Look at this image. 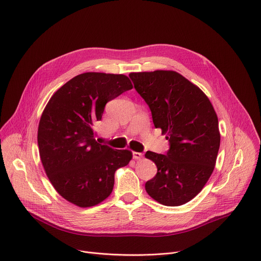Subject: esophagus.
I'll return each instance as SVG.
<instances>
[{"label": "esophagus", "instance_id": "obj_1", "mask_svg": "<svg viewBox=\"0 0 261 261\" xmlns=\"http://www.w3.org/2000/svg\"><path fill=\"white\" fill-rule=\"evenodd\" d=\"M133 156H134L135 160H141L143 158V153H141V152H134Z\"/></svg>", "mask_w": 261, "mask_h": 261}]
</instances>
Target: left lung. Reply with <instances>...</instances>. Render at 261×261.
Listing matches in <instances>:
<instances>
[{
    "instance_id": "left-lung-1",
    "label": "left lung",
    "mask_w": 261,
    "mask_h": 261,
    "mask_svg": "<svg viewBox=\"0 0 261 261\" xmlns=\"http://www.w3.org/2000/svg\"><path fill=\"white\" fill-rule=\"evenodd\" d=\"M129 77L170 143L166 154L145 153L158 168L146 192L163 205H182L201 192L215 169L221 141L216 111L205 93L176 71L130 72Z\"/></svg>"
}]
</instances>
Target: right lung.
Wrapping results in <instances>:
<instances>
[{"label": "right lung", "mask_w": 261, "mask_h": 261, "mask_svg": "<svg viewBox=\"0 0 261 261\" xmlns=\"http://www.w3.org/2000/svg\"><path fill=\"white\" fill-rule=\"evenodd\" d=\"M132 88L124 74L85 72L58 89L42 112L37 135L42 166L58 194L76 206L91 207L106 200L116 170L133 159L132 151L94 139V123L106 103Z\"/></svg>", "instance_id": "right-lung-1"}]
</instances>
